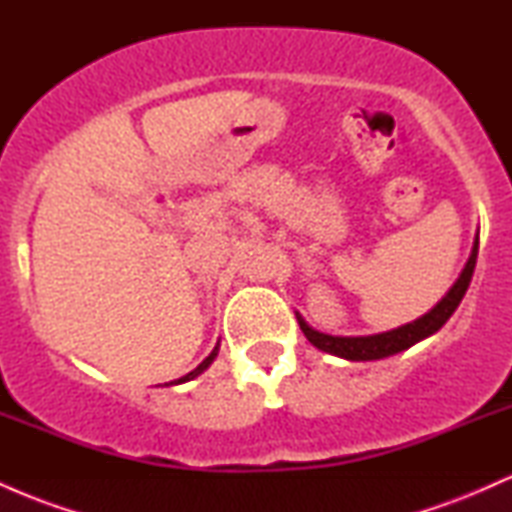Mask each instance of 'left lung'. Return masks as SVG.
<instances>
[{
	"mask_svg": "<svg viewBox=\"0 0 512 512\" xmlns=\"http://www.w3.org/2000/svg\"><path fill=\"white\" fill-rule=\"evenodd\" d=\"M477 255H479V231H477V238H474L472 255H469V260L464 264V269L460 272V276H457L455 284L450 286V291L445 293V296L440 298V301L433 305L426 315L416 317V320H411L402 327H395V330H387L380 334H366V337H339V334H327V332L315 330V327H310L298 310H296V320L298 325H301L305 339H308L315 349L325 351V354L346 358V361H380V358L395 356L399 351L419 344L421 339L436 334L440 327L450 320V315L455 313L457 305H460L464 293L469 289L474 267H477Z\"/></svg>",
	"mask_w": 512,
	"mask_h": 512,
	"instance_id": "8db88e82",
	"label": "left lung"
}]
</instances>
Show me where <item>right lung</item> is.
<instances>
[{"instance_id": "add662e5", "label": "right lung", "mask_w": 512, "mask_h": 512, "mask_svg": "<svg viewBox=\"0 0 512 512\" xmlns=\"http://www.w3.org/2000/svg\"><path fill=\"white\" fill-rule=\"evenodd\" d=\"M216 356H219V344L214 346V351H211V354H209L207 358H204V361L199 363V366H197L195 370H190V373H187V375H182L180 380H173V383H166V385H180V383H187V380H195L197 375H202L204 370H207V368L211 366V363H214V358H216Z\"/></svg>"}]
</instances>
